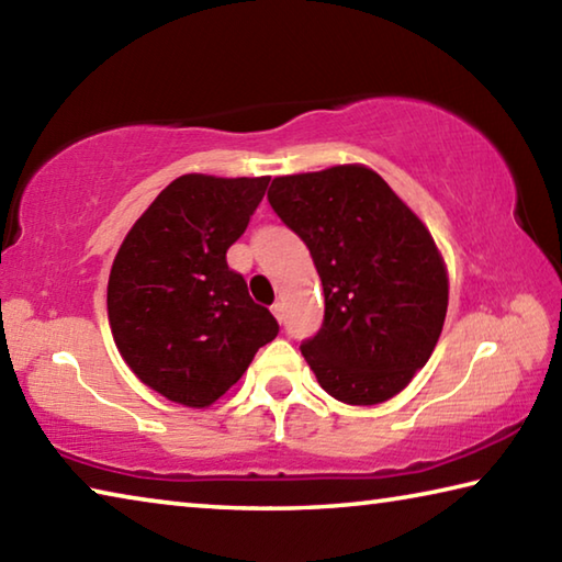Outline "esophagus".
Returning <instances> with one entry per match:
<instances>
[{
	"mask_svg": "<svg viewBox=\"0 0 562 562\" xmlns=\"http://www.w3.org/2000/svg\"><path fill=\"white\" fill-rule=\"evenodd\" d=\"M272 315L278 317V322L284 319V304H282V302H274V304H272Z\"/></svg>",
	"mask_w": 562,
	"mask_h": 562,
	"instance_id": "obj_1",
	"label": "esophagus"
}]
</instances>
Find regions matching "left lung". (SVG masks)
Listing matches in <instances>:
<instances>
[{"label":"left lung","instance_id":"obj_1","mask_svg":"<svg viewBox=\"0 0 562 562\" xmlns=\"http://www.w3.org/2000/svg\"><path fill=\"white\" fill-rule=\"evenodd\" d=\"M268 201L325 290L322 327L300 345L319 386L351 406L396 396L429 361L449 307L431 233L364 166L274 178Z\"/></svg>","mask_w":562,"mask_h":562}]
</instances>
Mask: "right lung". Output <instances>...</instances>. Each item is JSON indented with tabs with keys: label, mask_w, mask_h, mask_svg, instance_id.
I'll return each mask as SVG.
<instances>
[{
	"label": "right lung",
	"mask_w": 562,
	"mask_h": 562,
	"mask_svg": "<svg viewBox=\"0 0 562 562\" xmlns=\"http://www.w3.org/2000/svg\"><path fill=\"white\" fill-rule=\"evenodd\" d=\"M270 178H176L119 247L109 278L113 341L140 382L183 406H211L280 325L225 252Z\"/></svg>",
	"instance_id": "right-lung-1"
}]
</instances>
